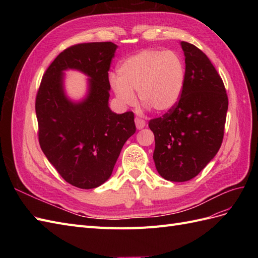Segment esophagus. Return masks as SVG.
<instances>
[{"instance_id":"esophagus-1","label":"esophagus","mask_w":258,"mask_h":258,"mask_svg":"<svg viewBox=\"0 0 258 258\" xmlns=\"http://www.w3.org/2000/svg\"><path fill=\"white\" fill-rule=\"evenodd\" d=\"M136 126H137V128L140 130V129H143L145 126H146V122H145V120H143V119H141V118H136Z\"/></svg>"}]
</instances>
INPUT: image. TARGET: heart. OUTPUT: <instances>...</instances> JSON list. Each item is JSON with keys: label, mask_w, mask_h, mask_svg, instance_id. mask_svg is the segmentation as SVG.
<instances>
[{"label": "heart", "mask_w": 258, "mask_h": 258, "mask_svg": "<svg viewBox=\"0 0 258 258\" xmlns=\"http://www.w3.org/2000/svg\"><path fill=\"white\" fill-rule=\"evenodd\" d=\"M186 69L182 57L172 50L144 49L124 59L111 76V88L118 102L132 105L135 92L145 108L169 112L182 98Z\"/></svg>", "instance_id": "heart-1"}]
</instances>
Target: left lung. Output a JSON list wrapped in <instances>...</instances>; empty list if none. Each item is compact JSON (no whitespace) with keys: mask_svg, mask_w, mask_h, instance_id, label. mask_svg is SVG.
<instances>
[{"mask_svg":"<svg viewBox=\"0 0 258 258\" xmlns=\"http://www.w3.org/2000/svg\"><path fill=\"white\" fill-rule=\"evenodd\" d=\"M181 46L186 69L182 98L173 110L148 122L156 169L171 182L189 181L214 158L228 110L223 81L206 53L187 42Z\"/></svg>","mask_w":258,"mask_h":258,"instance_id":"1","label":"left lung"}]
</instances>
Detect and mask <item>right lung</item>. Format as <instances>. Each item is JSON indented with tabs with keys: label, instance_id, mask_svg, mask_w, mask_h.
I'll return each instance as SVG.
<instances>
[{
	"label": "right lung",
	"instance_id": "add662e5",
	"mask_svg": "<svg viewBox=\"0 0 258 258\" xmlns=\"http://www.w3.org/2000/svg\"><path fill=\"white\" fill-rule=\"evenodd\" d=\"M117 47L102 42L67 48L46 70L36 96L42 151L68 183L82 189L110 178L123 144L136 132L134 113L116 114L108 106V70ZM68 69L89 77L88 92L80 101L65 92Z\"/></svg>",
	"mask_w": 258,
	"mask_h": 258
}]
</instances>
